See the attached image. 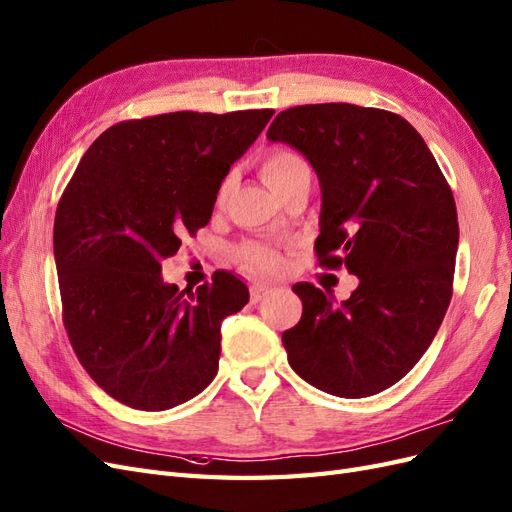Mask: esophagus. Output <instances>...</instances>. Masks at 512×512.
<instances>
[{"label":"esophagus","instance_id":"obj_1","mask_svg":"<svg viewBox=\"0 0 512 512\" xmlns=\"http://www.w3.org/2000/svg\"><path fill=\"white\" fill-rule=\"evenodd\" d=\"M269 292H271V288H260V286H252V290H250V299H252V303H260L262 299L269 297Z\"/></svg>","mask_w":512,"mask_h":512}]
</instances>
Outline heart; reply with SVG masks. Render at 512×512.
<instances>
[{
	"mask_svg": "<svg viewBox=\"0 0 512 512\" xmlns=\"http://www.w3.org/2000/svg\"><path fill=\"white\" fill-rule=\"evenodd\" d=\"M262 170V177H265L269 188L277 194L282 196L284 192H288L292 185H297L299 181L309 179L312 181V170H309V164L299 156V153H294L290 149H275L271 153H267L265 158H262L260 164ZM232 188V175H228L218 188V200H222L228 196ZM243 258L247 262V271L254 273L256 277H269V275H277L282 271V258L277 256L273 250L265 245H258L252 243L247 245L243 250Z\"/></svg>",
	"mask_w": 512,
	"mask_h": 512,
	"instance_id": "b5f03b06",
	"label": "heart"
}]
</instances>
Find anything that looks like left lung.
<instances>
[{"label":"left lung","instance_id":"left-lung-1","mask_svg":"<svg viewBox=\"0 0 512 512\" xmlns=\"http://www.w3.org/2000/svg\"><path fill=\"white\" fill-rule=\"evenodd\" d=\"M267 138L297 149L318 177L320 265L359 277L342 303L331 290L292 286L303 316L282 335L288 363L329 395H376L418 363L451 303L453 192L423 136L380 108L294 106Z\"/></svg>","mask_w":512,"mask_h":512}]
</instances>
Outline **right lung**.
<instances>
[{
	"mask_svg": "<svg viewBox=\"0 0 512 512\" xmlns=\"http://www.w3.org/2000/svg\"><path fill=\"white\" fill-rule=\"evenodd\" d=\"M273 117L168 113L123 121L87 149L61 196L53 254L70 344L134 410H170L218 374L222 320L250 301L237 275L179 290L162 260L207 226L230 166Z\"/></svg>",
	"mask_w": 512,
	"mask_h": 512,
	"instance_id": "1",
	"label": "right lung"
}]
</instances>
